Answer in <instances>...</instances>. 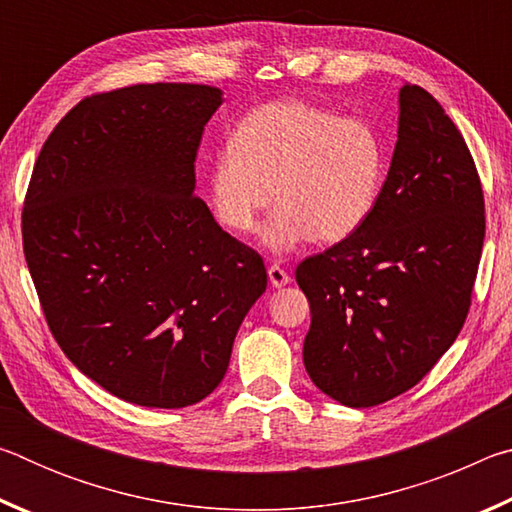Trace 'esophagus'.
<instances>
[{
  "label": "esophagus",
  "mask_w": 512,
  "mask_h": 512,
  "mask_svg": "<svg viewBox=\"0 0 512 512\" xmlns=\"http://www.w3.org/2000/svg\"><path fill=\"white\" fill-rule=\"evenodd\" d=\"M268 280H271L275 289H280V287H284V284L291 282V275L284 271L280 264H271L268 266Z\"/></svg>",
  "instance_id": "esophagus-1"
}]
</instances>
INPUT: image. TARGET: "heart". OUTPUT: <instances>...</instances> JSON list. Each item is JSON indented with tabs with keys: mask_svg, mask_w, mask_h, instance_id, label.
<instances>
[{
	"mask_svg": "<svg viewBox=\"0 0 512 512\" xmlns=\"http://www.w3.org/2000/svg\"><path fill=\"white\" fill-rule=\"evenodd\" d=\"M388 149L363 117L307 101H273L239 121L212 158L210 205L225 230L250 235L277 201L266 244H336L361 230L386 183Z\"/></svg>",
	"mask_w": 512,
	"mask_h": 512,
	"instance_id": "heart-1",
	"label": "heart"
}]
</instances>
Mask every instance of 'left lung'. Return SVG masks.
<instances>
[{"label":"left lung","mask_w":512,"mask_h":512,"mask_svg":"<svg viewBox=\"0 0 512 512\" xmlns=\"http://www.w3.org/2000/svg\"><path fill=\"white\" fill-rule=\"evenodd\" d=\"M483 237L481 178L463 135L427 90L404 83L375 212L296 268L311 309V381L352 409L418 384L463 329Z\"/></svg>","instance_id":"left-lung-1"}]
</instances>
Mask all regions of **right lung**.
<instances>
[{"label":"right lung","mask_w":512,"mask_h":512,"mask_svg":"<svg viewBox=\"0 0 512 512\" xmlns=\"http://www.w3.org/2000/svg\"><path fill=\"white\" fill-rule=\"evenodd\" d=\"M221 101L198 83L90 94L31 173L22 246L47 325L83 375L126 402L183 409L210 395L266 291L264 259L194 194Z\"/></svg>","instance_id":"right-lung-1"}]
</instances>
